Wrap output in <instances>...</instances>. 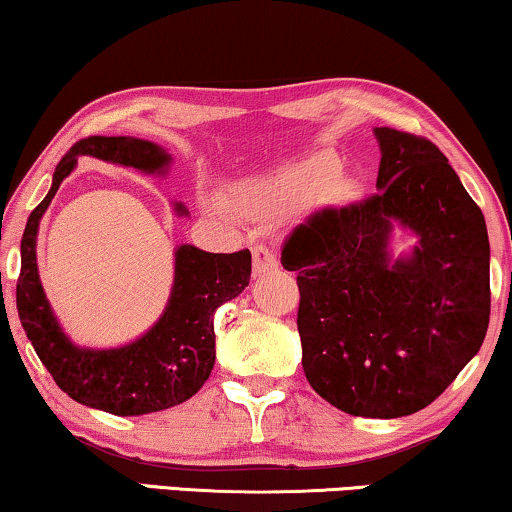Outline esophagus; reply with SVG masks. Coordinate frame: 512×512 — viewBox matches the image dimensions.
Listing matches in <instances>:
<instances>
[{
  "mask_svg": "<svg viewBox=\"0 0 512 512\" xmlns=\"http://www.w3.org/2000/svg\"><path fill=\"white\" fill-rule=\"evenodd\" d=\"M251 256H254V275H266L270 270L277 268V258L273 251L268 249V246L263 244H256L254 249H251Z\"/></svg>",
  "mask_w": 512,
  "mask_h": 512,
  "instance_id": "obj_1",
  "label": "esophagus"
}]
</instances>
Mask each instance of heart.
<instances>
[{"label": "heart", "instance_id": "heart-1", "mask_svg": "<svg viewBox=\"0 0 512 512\" xmlns=\"http://www.w3.org/2000/svg\"><path fill=\"white\" fill-rule=\"evenodd\" d=\"M342 161L330 151L306 156L258 178L242 180L232 189V211L244 218H273L294 208L339 211L358 197V185L339 173ZM218 208L216 201H208Z\"/></svg>", "mask_w": 512, "mask_h": 512}]
</instances>
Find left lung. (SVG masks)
Instances as JSON below:
<instances>
[{"label":"left lung","instance_id":"obj_1","mask_svg":"<svg viewBox=\"0 0 512 512\" xmlns=\"http://www.w3.org/2000/svg\"><path fill=\"white\" fill-rule=\"evenodd\" d=\"M377 189L320 211L282 246L299 282L301 365L327 403L358 418H403L437 399L489 327V235L482 211L425 137L375 128ZM419 237L390 256V232Z\"/></svg>","mask_w":512,"mask_h":512}]
</instances>
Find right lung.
Wrapping results in <instances>:
<instances>
[{"mask_svg":"<svg viewBox=\"0 0 512 512\" xmlns=\"http://www.w3.org/2000/svg\"><path fill=\"white\" fill-rule=\"evenodd\" d=\"M94 156L147 175H166L173 156L140 137L94 135L75 142L54 170L52 187L30 213L21 239V277L16 285L18 318L54 382L73 401L111 415H147L192 399L216 363L213 313L244 292L251 277V251L208 254L192 244L175 249V277L166 311L142 337L113 349H87L71 342L44 294L37 273V230L56 189ZM175 213L187 208L175 201Z\"/></svg>","mask_w":512,"mask_h":512,"instance_id":"obj_1","label":"right lung"}]
</instances>
